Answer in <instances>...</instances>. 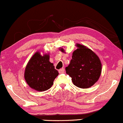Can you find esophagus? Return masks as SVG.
<instances>
[{"label": "esophagus", "instance_id": "obj_1", "mask_svg": "<svg viewBox=\"0 0 123 123\" xmlns=\"http://www.w3.org/2000/svg\"><path fill=\"white\" fill-rule=\"evenodd\" d=\"M59 72L60 73H63L64 72V68H62V69H60V70H59Z\"/></svg>", "mask_w": 123, "mask_h": 123}]
</instances>
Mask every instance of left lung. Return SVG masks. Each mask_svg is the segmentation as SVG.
Instances as JSON below:
<instances>
[{"mask_svg":"<svg viewBox=\"0 0 123 123\" xmlns=\"http://www.w3.org/2000/svg\"><path fill=\"white\" fill-rule=\"evenodd\" d=\"M76 46L78 49L73 53L66 71L72 78L74 85L80 88H88L99 79L102 65L98 55L92 50L79 44ZM60 50L64 52L63 49Z\"/></svg>","mask_w":123,"mask_h":123,"instance_id":"1","label":"left lung"}]
</instances>
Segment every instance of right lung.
I'll list each match as a JSON object with an SVG mask.
<instances>
[{
  "mask_svg": "<svg viewBox=\"0 0 123 123\" xmlns=\"http://www.w3.org/2000/svg\"><path fill=\"white\" fill-rule=\"evenodd\" d=\"M49 54L41 55L35 53L28 63L25 70V79L32 89L44 91L50 89L55 78L59 75L53 63L49 61Z\"/></svg>",
  "mask_w": 123,
  "mask_h": 123,
  "instance_id": "right-lung-1",
  "label": "right lung"
}]
</instances>
